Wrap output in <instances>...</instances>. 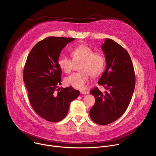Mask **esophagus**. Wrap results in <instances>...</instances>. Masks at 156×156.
<instances>
[{
    "label": "esophagus",
    "instance_id": "esophagus-1",
    "mask_svg": "<svg viewBox=\"0 0 156 156\" xmlns=\"http://www.w3.org/2000/svg\"><path fill=\"white\" fill-rule=\"evenodd\" d=\"M80 93H81V94H87L88 93V92L87 91H84V90H80Z\"/></svg>",
    "mask_w": 156,
    "mask_h": 156
}]
</instances>
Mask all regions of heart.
I'll use <instances>...</instances> for the list:
<instances>
[{
    "label": "heart",
    "instance_id": "obj_1",
    "mask_svg": "<svg viewBox=\"0 0 156 156\" xmlns=\"http://www.w3.org/2000/svg\"><path fill=\"white\" fill-rule=\"evenodd\" d=\"M72 59L67 56L59 57L57 63L59 68L66 74L70 73L73 69L75 63H81L79 65L78 73H75L66 77V84L76 89H83L88 81L89 77H96L103 72L105 59L101 52H94L93 49L85 44H81L70 51Z\"/></svg>",
    "mask_w": 156,
    "mask_h": 156
}]
</instances>
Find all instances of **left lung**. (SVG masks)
<instances>
[{
  "label": "left lung",
  "instance_id": "1",
  "mask_svg": "<svg viewBox=\"0 0 156 156\" xmlns=\"http://www.w3.org/2000/svg\"><path fill=\"white\" fill-rule=\"evenodd\" d=\"M107 63L98 81L108 91L96 87L90 91L96 101L90 111L91 120L102 125L114 122L126 111L135 87V73L128 52L120 44L106 39L102 46Z\"/></svg>",
  "mask_w": 156,
  "mask_h": 156
}]
</instances>
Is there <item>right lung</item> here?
Segmentation results:
<instances>
[{
    "mask_svg": "<svg viewBox=\"0 0 156 156\" xmlns=\"http://www.w3.org/2000/svg\"><path fill=\"white\" fill-rule=\"evenodd\" d=\"M75 38L51 36L38 42L30 52L23 70V81L31 107L50 122H58L68 114L70 104L80 91L72 86L58 87L62 70L57 63L63 48Z\"/></svg>",
    "mask_w": 156,
    "mask_h": 156,
    "instance_id": "right-lung-1",
    "label": "right lung"
}]
</instances>
